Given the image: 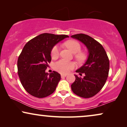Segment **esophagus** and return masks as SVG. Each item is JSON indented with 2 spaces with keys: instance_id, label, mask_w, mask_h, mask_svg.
<instances>
[{
  "instance_id": "esophagus-1",
  "label": "esophagus",
  "mask_w": 127,
  "mask_h": 127,
  "mask_svg": "<svg viewBox=\"0 0 127 127\" xmlns=\"http://www.w3.org/2000/svg\"><path fill=\"white\" fill-rule=\"evenodd\" d=\"M61 77H66V76H67L66 74H61Z\"/></svg>"
}]
</instances>
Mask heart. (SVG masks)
Segmentation results:
<instances>
[{
  "label": "heart",
  "instance_id": "obj_1",
  "mask_svg": "<svg viewBox=\"0 0 127 127\" xmlns=\"http://www.w3.org/2000/svg\"><path fill=\"white\" fill-rule=\"evenodd\" d=\"M64 45L72 52L75 54L74 57L79 62H84L87 58V54L84 51H81V45L78 41L74 40H69L64 43ZM60 54V48L57 46H54L51 51V56L53 58H56ZM73 62L65 60H60L55 62L54 67L55 70L61 73H67L73 68Z\"/></svg>",
  "mask_w": 127,
  "mask_h": 127
}]
</instances>
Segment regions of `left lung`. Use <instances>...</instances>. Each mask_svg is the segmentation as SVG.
<instances>
[{
  "instance_id": "8db88e82",
  "label": "left lung",
  "mask_w": 127,
  "mask_h": 127,
  "mask_svg": "<svg viewBox=\"0 0 127 127\" xmlns=\"http://www.w3.org/2000/svg\"><path fill=\"white\" fill-rule=\"evenodd\" d=\"M83 43L88 51V57L82 66L76 70L83 78L74 74L75 81L71 85L72 91L84 98L93 97L103 88L108 77L109 60L103 46L93 37L80 33L71 36Z\"/></svg>"
}]
</instances>
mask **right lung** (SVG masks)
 <instances>
[{"label": "right lung", "instance_id": "add662e5", "mask_svg": "<svg viewBox=\"0 0 127 127\" xmlns=\"http://www.w3.org/2000/svg\"><path fill=\"white\" fill-rule=\"evenodd\" d=\"M67 35L42 33L29 40L24 47L17 62L18 74L25 90L32 96L41 98L55 91L61 75L45 72L51 61V51L55 44Z\"/></svg>", "mask_w": 127, "mask_h": 127}]
</instances>
